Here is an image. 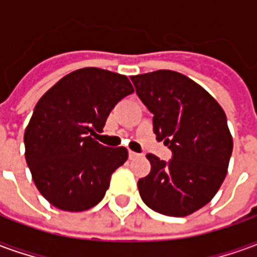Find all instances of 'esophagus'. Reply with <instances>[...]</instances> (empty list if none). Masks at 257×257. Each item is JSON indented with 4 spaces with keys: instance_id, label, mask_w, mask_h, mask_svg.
Wrapping results in <instances>:
<instances>
[{
    "instance_id": "esophagus-1",
    "label": "esophagus",
    "mask_w": 257,
    "mask_h": 257,
    "mask_svg": "<svg viewBox=\"0 0 257 257\" xmlns=\"http://www.w3.org/2000/svg\"><path fill=\"white\" fill-rule=\"evenodd\" d=\"M136 157H139L138 153H135V151H129V158H131V160H134V158H136Z\"/></svg>"
}]
</instances>
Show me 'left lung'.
<instances>
[{"label":"left lung","mask_w":257,"mask_h":257,"mask_svg":"<svg viewBox=\"0 0 257 257\" xmlns=\"http://www.w3.org/2000/svg\"><path fill=\"white\" fill-rule=\"evenodd\" d=\"M131 79L154 114L157 139L173 154L169 162L147 154L151 171L138 182L140 197L162 215H191L215 197L226 178L232 153L226 114L201 85L172 70Z\"/></svg>","instance_id":"1"}]
</instances>
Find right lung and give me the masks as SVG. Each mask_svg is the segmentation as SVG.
<instances>
[{
  "label": "right lung",
  "mask_w": 257,
  "mask_h": 257,
  "mask_svg": "<svg viewBox=\"0 0 257 257\" xmlns=\"http://www.w3.org/2000/svg\"><path fill=\"white\" fill-rule=\"evenodd\" d=\"M134 92L126 75L96 67L67 74L37 103L25 131L26 161L49 204L82 212L100 202L125 147L96 142L108 114Z\"/></svg>",
  "instance_id": "obj_1"
}]
</instances>
